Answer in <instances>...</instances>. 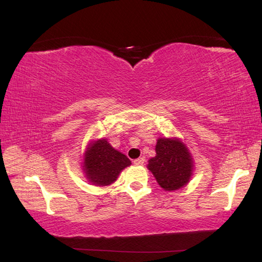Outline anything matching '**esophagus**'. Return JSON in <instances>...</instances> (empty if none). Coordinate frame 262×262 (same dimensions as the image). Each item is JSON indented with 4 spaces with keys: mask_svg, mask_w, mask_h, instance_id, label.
<instances>
[{
    "mask_svg": "<svg viewBox=\"0 0 262 262\" xmlns=\"http://www.w3.org/2000/svg\"><path fill=\"white\" fill-rule=\"evenodd\" d=\"M144 162H145L144 157H139L137 160H134V164H135V165H143Z\"/></svg>",
    "mask_w": 262,
    "mask_h": 262,
    "instance_id": "1",
    "label": "esophagus"
}]
</instances>
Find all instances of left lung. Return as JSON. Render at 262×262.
I'll return each instance as SVG.
<instances>
[{
  "instance_id": "8db88e82",
  "label": "left lung",
  "mask_w": 262,
  "mask_h": 262,
  "mask_svg": "<svg viewBox=\"0 0 262 262\" xmlns=\"http://www.w3.org/2000/svg\"><path fill=\"white\" fill-rule=\"evenodd\" d=\"M156 156L148 161V169L165 191L179 190L190 180L193 162L185 145L178 138H160Z\"/></svg>"
}]
</instances>
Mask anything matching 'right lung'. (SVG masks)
Segmentation results:
<instances>
[{"label":"right lung","instance_id":"right-lung-1","mask_svg":"<svg viewBox=\"0 0 262 262\" xmlns=\"http://www.w3.org/2000/svg\"><path fill=\"white\" fill-rule=\"evenodd\" d=\"M130 164L128 157L113 148L106 139H99L88 147L83 171L91 183L109 185L117 180L121 169Z\"/></svg>","mask_w":262,"mask_h":262}]
</instances>
